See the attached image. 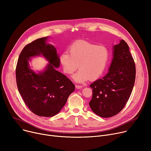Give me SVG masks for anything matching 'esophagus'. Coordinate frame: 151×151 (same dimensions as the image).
<instances>
[{
	"label": "esophagus",
	"mask_w": 151,
	"mask_h": 151,
	"mask_svg": "<svg viewBox=\"0 0 151 151\" xmlns=\"http://www.w3.org/2000/svg\"><path fill=\"white\" fill-rule=\"evenodd\" d=\"M76 88L77 89H82L83 88V86L82 85H76Z\"/></svg>",
	"instance_id": "obj_1"
}]
</instances>
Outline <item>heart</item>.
Here are the masks:
<instances>
[{
    "label": "heart",
    "mask_w": 151,
    "mask_h": 151,
    "mask_svg": "<svg viewBox=\"0 0 151 151\" xmlns=\"http://www.w3.org/2000/svg\"><path fill=\"white\" fill-rule=\"evenodd\" d=\"M68 51L69 54L63 52L60 54L59 62L63 72L68 76L73 74L78 67L80 68L73 76L76 82L97 79L105 71L109 57V50L105 46L79 40L69 46Z\"/></svg>",
    "instance_id": "heart-1"
}]
</instances>
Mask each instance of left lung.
<instances>
[{"label": "left lung", "instance_id": "obj_1", "mask_svg": "<svg viewBox=\"0 0 151 151\" xmlns=\"http://www.w3.org/2000/svg\"><path fill=\"white\" fill-rule=\"evenodd\" d=\"M113 59L108 74L90 85L92 97L89 105L100 117L119 114L128 101L135 80V65L126 42L121 40L113 47Z\"/></svg>", "mask_w": 151, "mask_h": 151}]
</instances>
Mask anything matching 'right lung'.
I'll use <instances>...</instances> for the list:
<instances>
[{"instance_id": "right-lung-1", "label": "right lung", "mask_w": 151, "mask_h": 151, "mask_svg": "<svg viewBox=\"0 0 151 151\" xmlns=\"http://www.w3.org/2000/svg\"><path fill=\"white\" fill-rule=\"evenodd\" d=\"M48 37L34 40L20 52L16 69L17 86L25 105L34 114L51 117L66 104L75 85L66 76L56 70L59 56L54 46L46 43ZM43 55L50 63L45 70L36 73L29 66L30 57Z\"/></svg>"}]
</instances>
